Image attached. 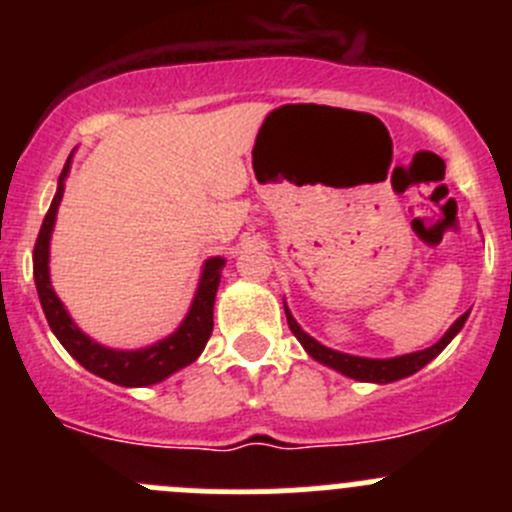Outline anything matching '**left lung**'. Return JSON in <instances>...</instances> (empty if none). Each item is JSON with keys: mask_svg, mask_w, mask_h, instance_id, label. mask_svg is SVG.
I'll list each match as a JSON object with an SVG mask.
<instances>
[{"mask_svg": "<svg viewBox=\"0 0 512 512\" xmlns=\"http://www.w3.org/2000/svg\"><path fill=\"white\" fill-rule=\"evenodd\" d=\"M285 314H287V324H289V329H292V334L299 339V344L304 347V352L312 356L314 361H319V364L339 371V374L349 376V379L369 381V384H391V381H399V379H406V376L416 374V371L423 369L428 361L436 359V356L441 354L448 344H451V339L461 332L463 324H466L468 314L471 312L461 314V317H458L456 322L448 327V332L443 334V337L438 339L433 347L421 349V352L391 356V359H369V356H354V354H344V352H337V349L324 347L322 342H317L314 337H309V334L299 327L297 319H294L292 312H289L287 302H285Z\"/></svg>", "mask_w": 512, "mask_h": 512, "instance_id": "8db88e82", "label": "left lung"}]
</instances>
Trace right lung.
I'll list each match as a JSON object with an SVG mask.
<instances>
[{
  "label": "right lung",
  "instance_id": "1",
  "mask_svg": "<svg viewBox=\"0 0 512 512\" xmlns=\"http://www.w3.org/2000/svg\"><path fill=\"white\" fill-rule=\"evenodd\" d=\"M71 158H74V151H71L64 170H61L56 195L51 200L49 213H46L44 223H41L39 237H36L34 245V282L36 292H39L41 309H44L46 322H49L51 332L59 339L61 347L74 356L84 369H89L91 374L101 376V379L111 381V384L128 386V389L153 386L158 381L168 379L170 374L180 371L183 366L193 364L203 354L205 344H208L210 334H213L215 294H218L220 277H223L220 272L225 267V257H210V260H205L188 314H185V319L173 334L141 349H111L94 342L89 334H84L76 327L69 309L64 307L59 294L51 287L49 275L51 232H54L56 213H59L61 198H64V183L69 178Z\"/></svg>",
  "mask_w": 512,
  "mask_h": 512
}]
</instances>
